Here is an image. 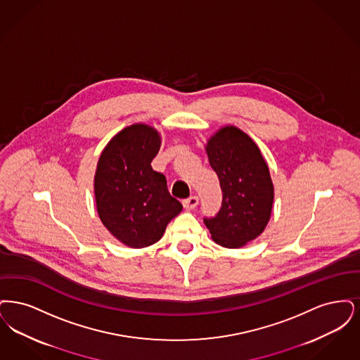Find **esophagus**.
Listing matches in <instances>:
<instances>
[{"label":"esophagus","instance_id":"obj_1","mask_svg":"<svg viewBox=\"0 0 360 360\" xmlns=\"http://www.w3.org/2000/svg\"><path fill=\"white\" fill-rule=\"evenodd\" d=\"M198 204H199V198L198 196H191V198H188L186 200H183V205H184L186 210H193V208L198 207Z\"/></svg>","mask_w":360,"mask_h":360}]
</instances>
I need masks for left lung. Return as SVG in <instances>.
Segmentation results:
<instances>
[{"instance_id":"obj_1","label":"left lung","mask_w":360,"mask_h":360,"mask_svg":"<svg viewBox=\"0 0 360 360\" xmlns=\"http://www.w3.org/2000/svg\"><path fill=\"white\" fill-rule=\"evenodd\" d=\"M210 165L219 177L223 200L214 218H204L214 242L238 249L262 234L270 219L274 187L265 158L250 137L224 126L205 146Z\"/></svg>"}]
</instances>
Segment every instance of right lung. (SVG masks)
Here are the masks:
<instances>
[{
  "label": "right lung",
  "mask_w": 360,
  "mask_h": 360,
  "mask_svg": "<svg viewBox=\"0 0 360 360\" xmlns=\"http://www.w3.org/2000/svg\"><path fill=\"white\" fill-rule=\"evenodd\" d=\"M160 145L156 129L143 124L127 126L110 140L96 165L99 218L111 234L133 249L156 243L183 210L171 196L165 176L150 165Z\"/></svg>",
  "instance_id": "obj_1"
}]
</instances>
